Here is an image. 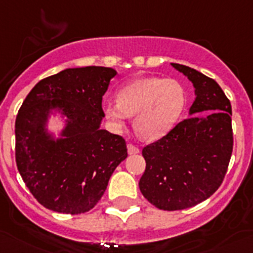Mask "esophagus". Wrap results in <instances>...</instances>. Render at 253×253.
Masks as SVG:
<instances>
[{"label":"esophagus","mask_w":253,"mask_h":253,"mask_svg":"<svg viewBox=\"0 0 253 253\" xmlns=\"http://www.w3.org/2000/svg\"><path fill=\"white\" fill-rule=\"evenodd\" d=\"M128 154L129 155H134V154H138L139 153V149L136 148L135 145H133V144H128Z\"/></svg>","instance_id":"34e87169"}]
</instances>
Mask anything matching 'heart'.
<instances>
[{
	"mask_svg": "<svg viewBox=\"0 0 253 253\" xmlns=\"http://www.w3.org/2000/svg\"><path fill=\"white\" fill-rule=\"evenodd\" d=\"M118 103L104 105L105 119L115 130L124 128L128 117L135 115L134 128L145 140L168 135L186 107V90L180 82L159 77L138 79L118 92Z\"/></svg>",
	"mask_w": 253,
	"mask_h": 253,
	"instance_id": "obj_1",
	"label": "heart"
}]
</instances>
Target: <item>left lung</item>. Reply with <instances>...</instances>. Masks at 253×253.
<instances>
[{
	"label": "left lung",
	"instance_id": "8db88e82",
	"mask_svg": "<svg viewBox=\"0 0 253 253\" xmlns=\"http://www.w3.org/2000/svg\"><path fill=\"white\" fill-rule=\"evenodd\" d=\"M195 88L186 119L143 149L146 168L141 194L160 210H184L203 203L220 187L232 154L231 103L213 79L171 63Z\"/></svg>",
	"mask_w": 253,
	"mask_h": 253
}]
</instances>
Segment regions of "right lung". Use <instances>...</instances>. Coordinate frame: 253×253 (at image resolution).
<instances>
[{
	"label": "right lung",
	"mask_w": 253,
	"mask_h": 253,
	"mask_svg": "<svg viewBox=\"0 0 253 253\" xmlns=\"http://www.w3.org/2000/svg\"><path fill=\"white\" fill-rule=\"evenodd\" d=\"M117 71L108 67L67 68L38 82L16 118V163L26 186L45 209L61 213L92 210L126 144L100 128L103 95ZM62 123L57 133L49 123Z\"/></svg>",
	"instance_id": "right-lung-1"
}]
</instances>
